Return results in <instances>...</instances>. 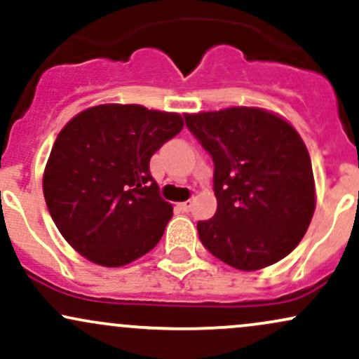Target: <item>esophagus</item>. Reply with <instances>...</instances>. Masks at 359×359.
<instances>
[{
    "instance_id": "obj_1",
    "label": "esophagus",
    "mask_w": 359,
    "mask_h": 359,
    "mask_svg": "<svg viewBox=\"0 0 359 359\" xmlns=\"http://www.w3.org/2000/svg\"><path fill=\"white\" fill-rule=\"evenodd\" d=\"M180 210H183V212H189L193 206V200H188V201H183V203H180Z\"/></svg>"
}]
</instances>
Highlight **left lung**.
I'll return each mask as SVG.
<instances>
[{
    "mask_svg": "<svg viewBox=\"0 0 359 359\" xmlns=\"http://www.w3.org/2000/svg\"><path fill=\"white\" fill-rule=\"evenodd\" d=\"M184 122L215 164L217 213L196 225L206 250L240 271L289 255L316 206L313 164L297 130L255 107L187 114Z\"/></svg>",
    "mask_w": 359,
    "mask_h": 359,
    "instance_id": "1",
    "label": "left lung"
}]
</instances>
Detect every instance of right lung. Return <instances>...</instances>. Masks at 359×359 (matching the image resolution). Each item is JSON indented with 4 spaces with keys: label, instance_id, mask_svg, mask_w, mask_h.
<instances>
[{
    "label": "right lung",
    "instance_id": "right-lung-1",
    "mask_svg": "<svg viewBox=\"0 0 359 359\" xmlns=\"http://www.w3.org/2000/svg\"><path fill=\"white\" fill-rule=\"evenodd\" d=\"M183 129L178 114L104 104L58 134L43 195L62 237L80 255L121 267L153 250L172 217L149 172L151 156Z\"/></svg>",
    "mask_w": 359,
    "mask_h": 359
}]
</instances>
